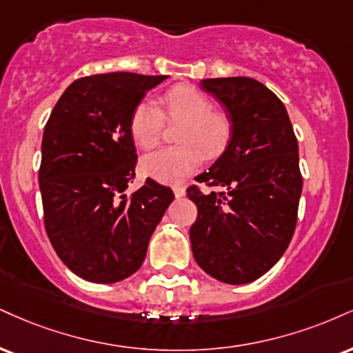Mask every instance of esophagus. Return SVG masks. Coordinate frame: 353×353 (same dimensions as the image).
I'll list each match as a JSON object with an SVG mask.
<instances>
[{
	"mask_svg": "<svg viewBox=\"0 0 353 353\" xmlns=\"http://www.w3.org/2000/svg\"><path fill=\"white\" fill-rule=\"evenodd\" d=\"M174 195H176L177 199L184 197V195H185V188H184V185H174Z\"/></svg>",
	"mask_w": 353,
	"mask_h": 353,
	"instance_id": "34e87169",
	"label": "esophagus"
}]
</instances>
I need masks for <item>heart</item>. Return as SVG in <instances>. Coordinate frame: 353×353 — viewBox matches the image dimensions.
<instances>
[{
    "label": "heart",
    "instance_id": "obj_1",
    "mask_svg": "<svg viewBox=\"0 0 353 353\" xmlns=\"http://www.w3.org/2000/svg\"><path fill=\"white\" fill-rule=\"evenodd\" d=\"M161 110L143 100L130 114V134L141 150L159 143L165 121H181L176 139L181 144L164 148L143 158L148 176L161 182H177L189 176L205 158L215 159L227 150L233 123L223 110L212 108L202 92L190 87H174L161 97Z\"/></svg>",
    "mask_w": 353,
    "mask_h": 353
}]
</instances>
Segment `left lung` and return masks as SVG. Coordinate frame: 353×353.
I'll return each instance as SVG.
<instances>
[{"instance_id":"obj_1","label":"left lung","mask_w":353,"mask_h":353,"mask_svg":"<svg viewBox=\"0 0 353 353\" xmlns=\"http://www.w3.org/2000/svg\"><path fill=\"white\" fill-rule=\"evenodd\" d=\"M202 88L227 108L233 134L209 171L190 185L195 261L212 278L245 284L273 268L294 235L303 176L298 139L283 101L248 77L205 79Z\"/></svg>"}]
</instances>
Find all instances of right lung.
<instances>
[{
	"label": "right lung",
	"instance_id": "right-lung-1",
	"mask_svg": "<svg viewBox=\"0 0 353 353\" xmlns=\"http://www.w3.org/2000/svg\"><path fill=\"white\" fill-rule=\"evenodd\" d=\"M165 77H82L67 87L46 123L39 168L44 227L63 265L87 281L117 283L136 273L174 201L172 190L152 179L125 194L138 163L130 114Z\"/></svg>",
	"mask_w": 353,
	"mask_h": 353
}]
</instances>
